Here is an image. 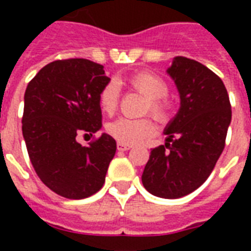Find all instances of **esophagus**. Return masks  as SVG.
Listing matches in <instances>:
<instances>
[{"mask_svg":"<svg viewBox=\"0 0 251 251\" xmlns=\"http://www.w3.org/2000/svg\"><path fill=\"white\" fill-rule=\"evenodd\" d=\"M117 148H118V151H122V152H124V151H129V149L131 148V145H127V144H122V142H118V144H117Z\"/></svg>","mask_w":251,"mask_h":251,"instance_id":"esophagus-1","label":"esophagus"}]
</instances>
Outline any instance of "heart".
<instances>
[{
  "mask_svg": "<svg viewBox=\"0 0 251 251\" xmlns=\"http://www.w3.org/2000/svg\"><path fill=\"white\" fill-rule=\"evenodd\" d=\"M127 87L141 94L147 98L144 106V113L151 114L160 122L169 120L174 110V102L169 98L168 83L163 77L149 71H140L133 74L126 79ZM120 103V91L114 83H107L100 88L98 94V104L100 111L106 115H113L118 109ZM106 130L110 136L118 142L134 145L138 142L145 141L154 136L156 126L151 118H118L110 122L106 126Z\"/></svg>",
  "mask_w": 251,
  "mask_h": 251,
  "instance_id": "1",
  "label": "heart"
}]
</instances>
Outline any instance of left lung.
<instances>
[{
    "label": "left lung",
    "instance_id": "1",
    "mask_svg": "<svg viewBox=\"0 0 251 251\" xmlns=\"http://www.w3.org/2000/svg\"><path fill=\"white\" fill-rule=\"evenodd\" d=\"M181 106L165 130V145L151 152L142 184L158 198L177 199L208 179L226 145L231 104L222 79L201 63L176 56L168 70Z\"/></svg>",
    "mask_w": 251,
    "mask_h": 251
}]
</instances>
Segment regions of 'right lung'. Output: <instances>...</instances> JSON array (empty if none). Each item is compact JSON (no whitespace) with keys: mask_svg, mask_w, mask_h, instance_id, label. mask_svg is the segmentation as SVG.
<instances>
[{"mask_svg":"<svg viewBox=\"0 0 251 251\" xmlns=\"http://www.w3.org/2000/svg\"><path fill=\"white\" fill-rule=\"evenodd\" d=\"M102 64L63 59L43 67L28 83L23 136L30 163L48 188L67 199H84L102 188L117 149L109 134L87 147L76 136L102 126L98 94L109 83Z\"/></svg>","mask_w":251,"mask_h":251,"instance_id":"obj_1","label":"right lung"}]
</instances>
